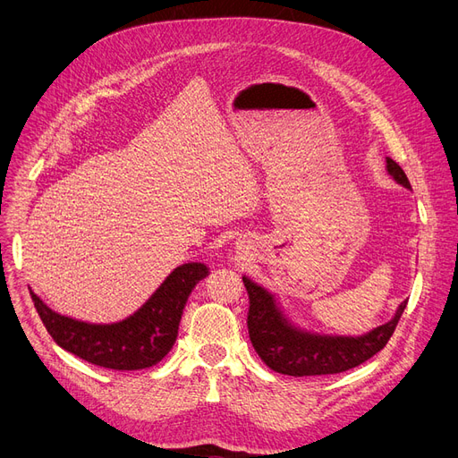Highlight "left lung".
<instances>
[{
	"mask_svg": "<svg viewBox=\"0 0 458 458\" xmlns=\"http://www.w3.org/2000/svg\"><path fill=\"white\" fill-rule=\"evenodd\" d=\"M386 166L397 183L411 189V182L399 163L388 157ZM243 284L249 293L247 327L256 352L273 371L292 377L334 375L364 364L366 360L386 347L408 302H401L392 321L360 338L319 335L299 330L287 321L276 308L273 295L261 285L247 276H243Z\"/></svg>",
	"mask_w": 458,
	"mask_h": 458,
	"instance_id": "1",
	"label": "left lung"
}]
</instances>
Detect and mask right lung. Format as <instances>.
<instances>
[{
	"label": "right lung",
	"instance_id": "add662e5",
	"mask_svg": "<svg viewBox=\"0 0 458 458\" xmlns=\"http://www.w3.org/2000/svg\"><path fill=\"white\" fill-rule=\"evenodd\" d=\"M206 275L204 263H183L166 276L139 311L113 325H90L64 318L47 308L33 292L31 299L59 347L94 366L135 371L156 366L173 349L187 297Z\"/></svg>",
	"mask_w": 458,
	"mask_h": 458
}]
</instances>
